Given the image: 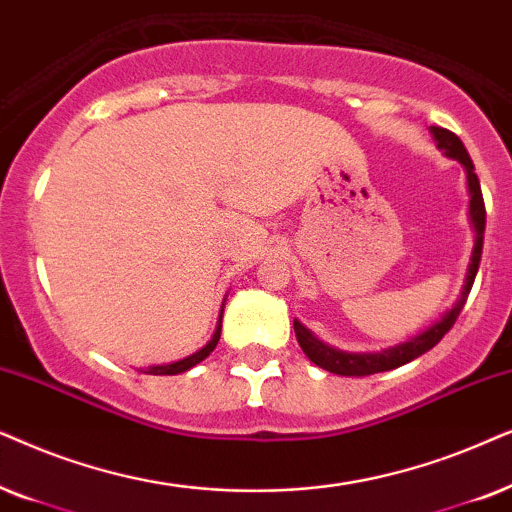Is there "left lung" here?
Returning <instances> with one entry per match:
<instances>
[{"instance_id": "8db88e82", "label": "left lung", "mask_w": 512, "mask_h": 512, "mask_svg": "<svg viewBox=\"0 0 512 512\" xmlns=\"http://www.w3.org/2000/svg\"><path fill=\"white\" fill-rule=\"evenodd\" d=\"M431 133L438 147L445 152L447 156H452L466 168V177H468V192H470V222H473L475 229V245H473V257H470L468 264V274H466V283H463L461 295L456 299V304L449 309L445 316H442L438 323H433L428 330L421 332V335L412 337L410 342H403L398 346H391V349L379 351V353H346L339 349H332L311 335L306 327L295 320V335L297 342L302 346V351L309 356L311 363H316L323 370L332 372V374H342V377H367V374H377V372H388L395 370V367L410 363V360L424 356L426 351H431L435 344L440 342L442 337L452 330V325L459 318V313L466 304L468 292L473 288L475 276H478V267H480V257H482V241H485V199H482V189H480V180L475 175V166L470 161V156L463 147V142L459 140V135H454L452 131L440 126H431Z\"/></svg>"}]
</instances>
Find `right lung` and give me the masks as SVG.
<instances>
[{
	"label": "right lung",
	"instance_id": "obj_1",
	"mask_svg": "<svg viewBox=\"0 0 512 512\" xmlns=\"http://www.w3.org/2000/svg\"><path fill=\"white\" fill-rule=\"evenodd\" d=\"M222 313H224V304L220 309V318H217V325H215V335L210 337V342L203 346V349H199L196 353H192V356L177 360V363H168V365H152L147 367V370H140L145 374H180V372H187L192 370L194 365H199L201 360H206L210 353H213V349L217 346V342H220V332H222Z\"/></svg>",
	"mask_w": 512,
	"mask_h": 512
}]
</instances>
